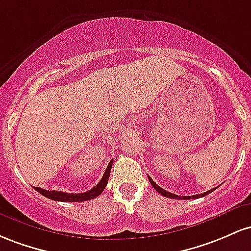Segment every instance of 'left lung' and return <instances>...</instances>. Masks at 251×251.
Segmentation results:
<instances>
[{
	"mask_svg": "<svg viewBox=\"0 0 251 251\" xmlns=\"http://www.w3.org/2000/svg\"><path fill=\"white\" fill-rule=\"evenodd\" d=\"M148 179H149V181H151V186H153L154 188H155V190H156L157 192H159L160 194H161V196H163V197H167V198H172V199H196V198H201V197H205V196H207V194H210L211 192H213V191L216 190V188H212V190L207 191V192H204V193H201V194H196V196L179 197V196H176V194H173V193H171V192H167V191H165V190H163V188L160 187L159 185H156L155 182H154L153 180H151V176H148Z\"/></svg>",
	"mask_w": 251,
	"mask_h": 251,
	"instance_id": "left-lung-1",
	"label": "left lung"
}]
</instances>
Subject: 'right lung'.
<instances>
[{"instance_id":"right-lung-1","label":"right lung","mask_w":251,"mask_h":251,"mask_svg":"<svg viewBox=\"0 0 251 251\" xmlns=\"http://www.w3.org/2000/svg\"><path fill=\"white\" fill-rule=\"evenodd\" d=\"M112 162H114V160H111V161L109 162L108 167H106L105 172H104L102 179H100V181L98 182V184L96 185L94 188L86 191V192H83V193H65V192H61V191H47V190H44V188H40V187H34V188H35V191H38V192L41 193L42 196H45L46 198L52 199V201H55L73 202V201H90V199H94V198H96V197L100 196V194L104 191V188H105L106 184H108L109 176H110Z\"/></svg>"}]
</instances>
